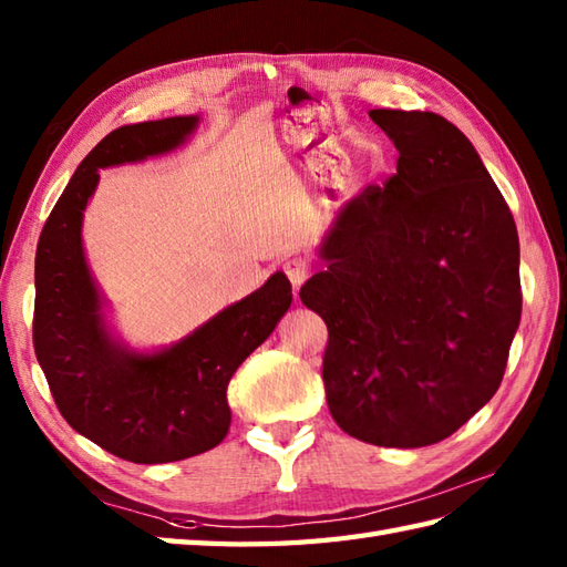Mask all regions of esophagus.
Listing matches in <instances>:
<instances>
[{
  "mask_svg": "<svg viewBox=\"0 0 567 567\" xmlns=\"http://www.w3.org/2000/svg\"><path fill=\"white\" fill-rule=\"evenodd\" d=\"M282 272L287 275V280H290L295 287H299L311 275V268L305 258H290L282 262Z\"/></svg>",
  "mask_w": 567,
  "mask_h": 567,
  "instance_id": "34e87169",
  "label": "esophagus"
}]
</instances>
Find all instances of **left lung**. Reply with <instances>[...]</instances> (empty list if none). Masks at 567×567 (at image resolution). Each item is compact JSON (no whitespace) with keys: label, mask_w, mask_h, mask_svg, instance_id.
<instances>
[{"label":"left lung","mask_w":567,"mask_h":567,"mask_svg":"<svg viewBox=\"0 0 567 567\" xmlns=\"http://www.w3.org/2000/svg\"><path fill=\"white\" fill-rule=\"evenodd\" d=\"M396 173L346 204L299 290L327 321L329 412L353 439L419 449L497 392L522 319L514 216L461 128L370 110Z\"/></svg>","instance_id":"1"}]
</instances>
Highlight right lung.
Wrapping results in <instances>:
<instances>
[{"instance_id":"obj_1","label":"right lung","mask_w":567,"mask_h":567,"mask_svg":"<svg viewBox=\"0 0 567 567\" xmlns=\"http://www.w3.org/2000/svg\"><path fill=\"white\" fill-rule=\"evenodd\" d=\"M197 116L122 126L90 151L55 202L35 248L33 348L58 412L84 439L131 463H173L224 441L236 368L290 309L292 285L275 272L167 351L143 355L114 343L82 252V212L100 167L179 146Z\"/></svg>"}]
</instances>
